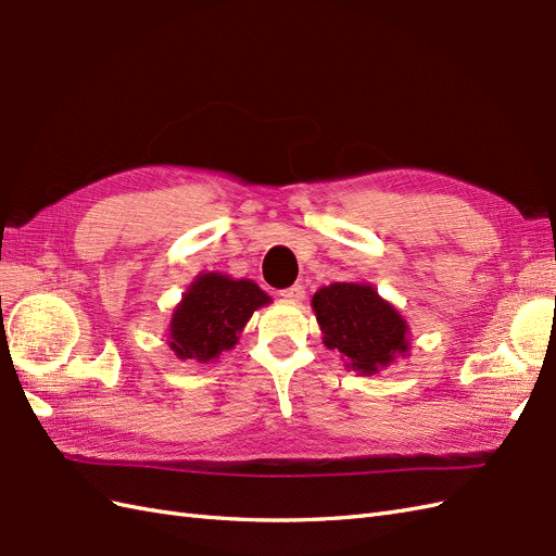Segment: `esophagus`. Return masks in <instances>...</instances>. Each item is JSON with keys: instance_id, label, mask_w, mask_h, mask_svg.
Listing matches in <instances>:
<instances>
[{"instance_id": "34e87169", "label": "esophagus", "mask_w": 556, "mask_h": 556, "mask_svg": "<svg viewBox=\"0 0 556 556\" xmlns=\"http://www.w3.org/2000/svg\"><path fill=\"white\" fill-rule=\"evenodd\" d=\"M281 298L291 300V303H303V300H305V289H303V283H293V287L283 289V291H281Z\"/></svg>"}]
</instances>
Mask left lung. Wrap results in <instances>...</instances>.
I'll return each mask as SVG.
<instances>
[{
    "label": "left lung",
    "mask_w": 556,
    "mask_h": 556,
    "mask_svg": "<svg viewBox=\"0 0 556 556\" xmlns=\"http://www.w3.org/2000/svg\"><path fill=\"white\" fill-rule=\"evenodd\" d=\"M324 344L336 349L346 366L375 375L393 356L407 352V326L389 303L366 283H330L312 298Z\"/></svg>",
    "instance_id": "1"
}]
</instances>
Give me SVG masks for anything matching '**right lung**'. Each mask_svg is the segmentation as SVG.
Returning a JSON list of instances; mask_svg holds the SVG:
<instances>
[{
  "label": "right lung",
  "instance_id": "1",
  "mask_svg": "<svg viewBox=\"0 0 556 556\" xmlns=\"http://www.w3.org/2000/svg\"><path fill=\"white\" fill-rule=\"evenodd\" d=\"M267 303L269 295L249 279L200 275L174 309L169 346L184 361L210 363L237 344L249 316Z\"/></svg>",
  "mask_w": 556,
  "mask_h": 556
}]
</instances>
